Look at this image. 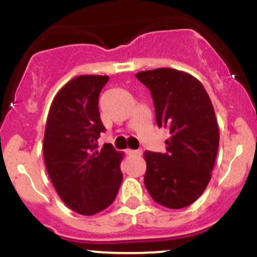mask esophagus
I'll list each match as a JSON object with an SVG mask.
<instances>
[{
  "label": "esophagus",
  "instance_id": "1",
  "mask_svg": "<svg viewBox=\"0 0 257 257\" xmlns=\"http://www.w3.org/2000/svg\"><path fill=\"white\" fill-rule=\"evenodd\" d=\"M126 154L131 155V157H141V155L143 154V150H142V149H139V150L128 149V150H126Z\"/></svg>",
  "mask_w": 257,
  "mask_h": 257
}]
</instances>
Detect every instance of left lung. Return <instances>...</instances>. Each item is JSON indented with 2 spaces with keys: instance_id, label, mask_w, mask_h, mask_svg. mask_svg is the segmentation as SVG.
Masks as SVG:
<instances>
[{
  "instance_id": "obj_1",
  "label": "left lung",
  "mask_w": 257,
  "mask_h": 257,
  "mask_svg": "<svg viewBox=\"0 0 257 257\" xmlns=\"http://www.w3.org/2000/svg\"><path fill=\"white\" fill-rule=\"evenodd\" d=\"M152 92L158 126L170 132L167 153L145 152L144 184L160 205L183 209L208 186L219 149V126L208 92L199 79L174 68L138 72Z\"/></svg>"
}]
</instances>
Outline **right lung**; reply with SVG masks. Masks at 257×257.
Here are the masks:
<instances>
[{"label":"right lung","instance_id":"obj_1","mask_svg":"<svg viewBox=\"0 0 257 257\" xmlns=\"http://www.w3.org/2000/svg\"><path fill=\"white\" fill-rule=\"evenodd\" d=\"M108 76L74 77L59 89L49 108L43 157L46 169L64 204L80 215H94L115 199L123 180V153L112 144L97 150L104 132L98 97Z\"/></svg>","mask_w":257,"mask_h":257}]
</instances>
